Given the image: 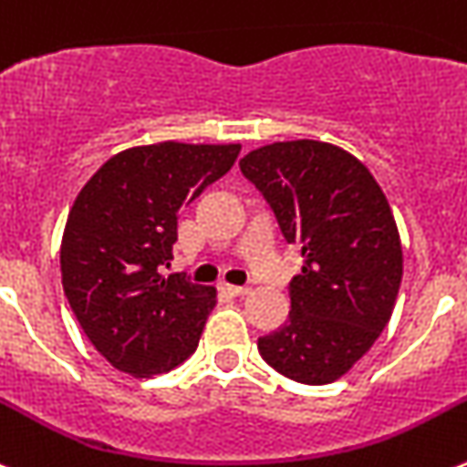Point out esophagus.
<instances>
[{"label": "esophagus", "instance_id": "obj_1", "mask_svg": "<svg viewBox=\"0 0 467 467\" xmlns=\"http://www.w3.org/2000/svg\"><path fill=\"white\" fill-rule=\"evenodd\" d=\"M218 288H221V291H223V293H228V296H233V297H242V296H249V288H246V285H233V284H221V285H218Z\"/></svg>", "mask_w": 467, "mask_h": 467}]
</instances>
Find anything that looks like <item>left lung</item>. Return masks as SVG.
Here are the masks:
<instances>
[{
  "instance_id": "obj_1",
  "label": "left lung",
  "mask_w": 467,
  "mask_h": 467,
  "mask_svg": "<svg viewBox=\"0 0 467 467\" xmlns=\"http://www.w3.org/2000/svg\"><path fill=\"white\" fill-rule=\"evenodd\" d=\"M281 234L302 254L284 326L258 339L265 363L300 384H330L368 354L396 306L402 246L368 167L326 141L260 146L239 161Z\"/></svg>"
}]
</instances>
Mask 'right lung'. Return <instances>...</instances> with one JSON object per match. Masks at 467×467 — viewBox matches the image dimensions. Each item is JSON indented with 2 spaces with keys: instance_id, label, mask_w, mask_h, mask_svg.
Listing matches in <instances>:
<instances>
[{
  "instance_id": "1",
  "label": "right lung",
  "mask_w": 467,
  "mask_h": 467,
  "mask_svg": "<svg viewBox=\"0 0 467 467\" xmlns=\"http://www.w3.org/2000/svg\"><path fill=\"white\" fill-rule=\"evenodd\" d=\"M239 144L161 141L109 158L74 200L62 288L83 333L116 369L170 372L195 354L216 288L162 275L176 218L237 161Z\"/></svg>"
}]
</instances>
